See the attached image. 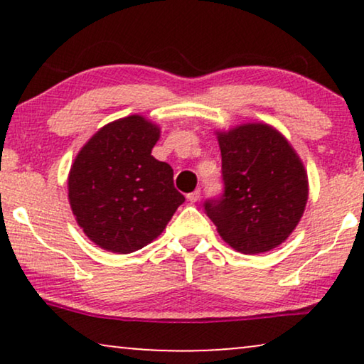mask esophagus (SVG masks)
I'll list each match as a JSON object with an SVG mask.
<instances>
[{"label": "esophagus", "mask_w": 364, "mask_h": 364, "mask_svg": "<svg viewBox=\"0 0 364 364\" xmlns=\"http://www.w3.org/2000/svg\"><path fill=\"white\" fill-rule=\"evenodd\" d=\"M198 198H200V188H196V191L187 193V200L188 202H197Z\"/></svg>", "instance_id": "34e87169"}]
</instances>
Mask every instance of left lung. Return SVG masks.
Returning a JSON list of instances; mask_svg holds the SVG:
<instances>
[{
    "instance_id": "1",
    "label": "left lung",
    "mask_w": 364,
    "mask_h": 364,
    "mask_svg": "<svg viewBox=\"0 0 364 364\" xmlns=\"http://www.w3.org/2000/svg\"><path fill=\"white\" fill-rule=\"evenodd\" d=\"M223 193L203 203L233 250L253 255L285 242L308 200V177L291 144L268 124L217 132Z\"/></svg>"
}]
</instances>
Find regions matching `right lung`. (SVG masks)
Wrapping results in <instances>:
<instances>
[{
    "instance_id": "obj_1",
    "label": "right lung",
    "mask_w": 364,
    "mask_h": 364,
    "mask_svg": "<svg viewBox=\"0 0 364 364\" xmlns=\"http://www.w3.org/2000/svg\"><path fill=\"white\" fill-rule=\"evenodd\" d=\"M161 129L134 114L99 129L74 159L68 196L77 225L102 250L132 253L161 235L186 197L152 157Z\"/></svg>"
}]
</instances>
